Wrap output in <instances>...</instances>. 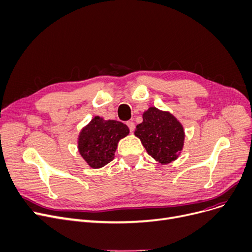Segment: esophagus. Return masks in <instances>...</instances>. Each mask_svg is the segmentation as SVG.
<instances>
[{
  "mask_svg": "<svg viewBox=\"0 0 252 252\" xmlns=\"http://www.w3.org/2000/svg\"><path fill=\"white\" fill-rule=\"evenodd\" d=\"M126 124H127V126H128V128H129V130H130V132H132V131H133L134 128H135V124H134L132 121H128Z\"/></svg>",
  "mask_w": 252,
  "mask_h": 252,
  "instance_id": "esophagus-1",
  "label": "esophagus"
}]
</instances>
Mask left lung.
<instances>
[{
	"instance_id": "1",
	"label": "left lung",
	"mask_w": 252,
	"mask_h": 252,
	"mask_svg": "<svg viewBox=\"0 0 252 252\" xmlns=\"http://www.w3.org/2000/svg\"><path fill=\"white\" fill-rule=\"evenodd\" d=\"M142 123L134 134L141 140L148 154L161 164L174 161L184 147L185 132L182 124L170 114L156 107L143 113Z\"/></svg>"
}]
</instances>
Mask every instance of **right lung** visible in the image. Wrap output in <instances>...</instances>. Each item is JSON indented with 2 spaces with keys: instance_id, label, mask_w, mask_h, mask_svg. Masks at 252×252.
<instances>
[{
  "instance_id": "1",
  "label": "right lung",
  "mask_w": 252,
  "mask_h": 252,
  "mask_svg": "<svg viewBox=\"0 0 252 252\" xmlns=\"http://www.w3.org/2000/svg\"><path fill=\"white\" fill-rule=\"evenodd\" d=\"M129 128L122 122L94 117L79 136V152L92 168H100L114 157L119 140L127 136Z\"/></svg>"
}]
</instances>
